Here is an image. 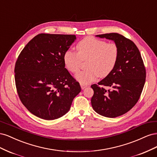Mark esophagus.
Listing matches in <instances>:
<instances>
[{"label": "esophagus", "instance_id": "obj_1", "mask_svg": "<svg viewBox=\"0 0 157 157\" xmlns=\"http://www.w3.org/2000/svg\"><path fill=\"white\" fill-rule=\"evenodd\" d=\"M80 86H81V88L83 90V89H84L85 88H86L88 86L87 85H86V84H82V83H80Z\"/></svg>", "mask_w": 157, "mask_h": 157}]
</instances>
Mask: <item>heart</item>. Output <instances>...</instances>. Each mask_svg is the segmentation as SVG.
<instances>
[{"label": "heart", "instance_id": "1", "mask_svg": "<svg viewBox=\"0 0 157 157\" xmlns=\"http://www.w3.org/2000/svg\"><path fill=\"white\" fill-rule=\"evenodd\" d=\"M77 53L68 50L65 52L63 61L69 72L76 74L81 67L82 61L88 59V69L76 76L77 80L84 84L91 82L99 76L105 77L115 68L119 50L115 42L99 40L92 36L84 38L76 45Z\"/></svg>", "mask_w": 157, "mask_h": 157}]
</instances>
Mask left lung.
<instances>
[{"label":"left lung","instance_id":"left-lung-1","mask_svg":"<svg viewBox=\"0 0 157 157\" xmlns=\"http://www.w3.org/2000/svg\"><path fill=\"white\" fill-rule=\"evenodd\" d=\"M96 36L113 40L119 54L112 72L91 86L92 106L99 115L115 118L129 111L139 100L145 82V67L138 48L131 40L116 33Z\"/></svg>","mask_w":157,"mask_h":157}]
</instances>
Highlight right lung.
I'll return each mask as SVG.
<instances>
[{
	"instance_id": "obj_1",
	"label": "right lung",
	"mask_w": 157,
	"mask_h": 157,
	"mask_svg": "<svg viewBox=\"0 0 157 157\" xmlns=\"http://www.w3.org/2000/svg\"><path fill=\"white\" fill-rule=\"evenodd\" d=\"M76 39L75 35L42 33L18 56L14 69L18 96L37 117L51 121L63 116L81 91L63 61V54Z\"/></svg>"
}]
</instances>
